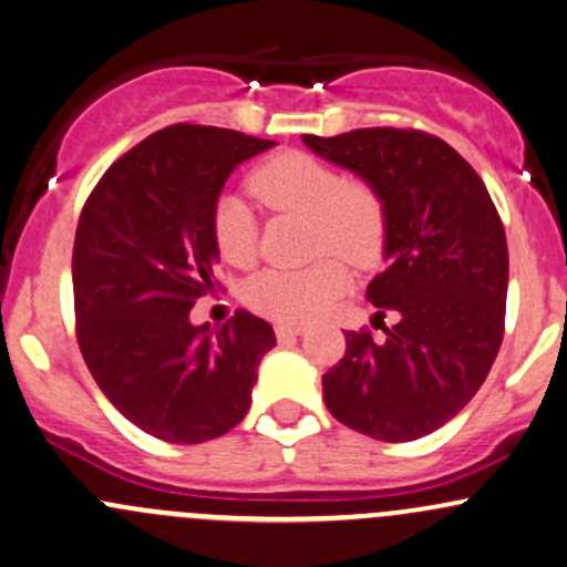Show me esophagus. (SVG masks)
<instances>
[{
  "instance_id": "esophagus-1",
  "label": "esophagus",
  "mask_w": 567,
  "mask_h": 567,
  "mask_svg": "<svg viewBox=\"0 0 567 567\" xmlns=\"http://www.w3.org/2000/svg\"><path fill=\"white\" fill-rule=\"evenodd\" d=\"M305 329L300 327V323H276V337L278 340H291V337L302 334Z\"/></svg>"
}]
</instances>
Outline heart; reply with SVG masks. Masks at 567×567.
Segmentation results:
<instances>
[{
    "mask_svg": "<svg viewBox=\"0 0 567 567\" xmlns=\"http://www.w3.org/2000/svg\"><path fill=\"white\" fill-rule=\"evenodd\" d=\"M249 187L272 212L310 219L318 251L340 254L359 267L372 265L383 251L385 203L364 179H342L340 171L305 152H281L254 171ZM212 233L227 265L254 262L257 225L244 200L227 195L216 203ZM346 284L348 272L340 259H321L302 270L257 272L246 284L244 300L254 313L300 323L321 316Z\"/></svg>",
    "mask_w": 567,
    "mask_h": 567,
    "instance_id": "1",
    "label": "heart"
}]
</instances>
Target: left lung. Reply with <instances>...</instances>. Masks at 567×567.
Listing matches in <instances>:
<instances>
[{"label":"left lung","mask_w":567,"mask_h":567,"mask_svg":"<svg viewBox=\"0 0 567 567\" xmlns=\"http://www.w3.org/2000/svg\"><path fill=\"white\" fill-rule=\"evenodd\" d=\"M323 161L353 171L385 203V270L367 286L385 340L346 332L323 374V402L348 429L412 442L453 421L485 383L504 340L508 249L485 182L442 138L359 128L302 136Z\"/></svg>","instance_id":"obj_1"}]
</instances>
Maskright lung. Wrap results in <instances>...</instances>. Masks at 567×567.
<instances>
[{
	"label": "right lung",
	"mask_w": 567,
	"mask_h": 567,
	"mask_svg": "<svg viewBox=\"0 0 567 567\" xmlns=\"http://www.w3.org/2000/svg\"><path fill=\"white\" fill-rule=\"evenodd\" d=\"M276 142L171 125L110 165L80 214L72 254L82 359L133 425L171 444L235 429L251 406L272 327L238 310L221 329L189 310L216 291L212 216L227 176Z\"/></svg>",
	"instance_id": "add662e5"
}]
</instances>
